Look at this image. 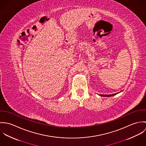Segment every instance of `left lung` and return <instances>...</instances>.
Here are the masks:
<instances>
[{"label":"left lung","mask_w":146,"mask_h":146,"mask_svg":"<svg viewBox=\"0 0 146 146\" xmlns=\"http://www.w3.org/2000/svg\"><path fill=\"white\" fill-rule=\"evenodd\" d=\"M118 93H115V94H107V95H103V94H100L101 96H103V97H111L113 96H115L116 94H117Z\"/></svg>","instance_id":"obj_1"}]
</instances>
